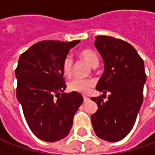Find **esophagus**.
<instances>
[{"label": "esophagus", "instance_id": "obj_1", "mask_svg": "<svg viewBox=\"0 0 155 155\" xmlns=\"http://www.w3.org/2000/svg\"><path fill=\"white\" fill-rule=\"evenodd\" d=\"M90 101V98L87 97V96H84V102L85 103V102H87V101Z\"/></svg>", "mask_w": 155, "mask_h": 155}]
</instances>
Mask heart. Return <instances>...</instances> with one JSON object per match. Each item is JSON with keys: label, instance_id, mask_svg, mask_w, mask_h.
<instances>
[{"label": "heart", "instance_id": "1", "mask_svg": "<svg viewBox=\"0 0 155 155\" xmlns=\"http://www.w3.org/2000/svg\"><path fill=\"white\" fill-rule=\"evenodd\" d=\"M80 56L89 64L92 68L97 67L99 64V58L94 51L85 49L80 52ZM73 71V60L71 55H67L64 58L62 63V71L64 76L70 77ZM94 85V81L91 80H82V79H74L68 84V88L71 91L81 93V94H88L91 88Z\"/></svg>", "mask_w": 155, "mask_h": 155}]
</instances>
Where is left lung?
<instances>
[{"mask_svg":"<svg viewBox=\"0 0 155 155\" xmlns=\"http://www.w3.org/2000/svg\"><path fill=\"white\" fill-rule=\"evenodd\" d=\"M94 45L104 68L96 90L110 95L105 102L101 96L91 98L98 105L91 122L99 138L117 142L131 131L143 103L144 64L136 50L122 40L99 35Z\"/></svg>","mask_w":155,"mask_h":155,"instance_id":"8db88e82","label":"left lung"}]
</instances>
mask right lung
<instances>
[{"label":"right lung","mask_w":155,"mask_h":155,"mask_svg":"<svg viewBox=\"0 0 155 155\" xmlns=\"http://www.w3.org/2000/svg\"><path fill=\"white\" fill-rule=\"evenodd\" d=\"M80 42L40 41L19 58L16 98L30 129L40 140L55 142L67 136L83 103L80 93H64L62 71L64 59Z\"/></svg>","instance_id":"1"}]
</instances>
